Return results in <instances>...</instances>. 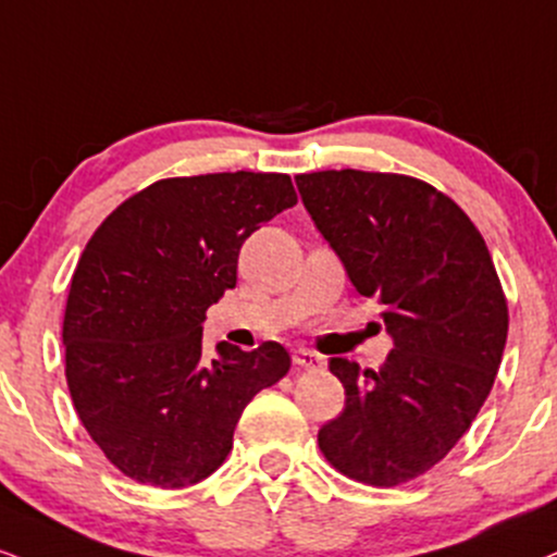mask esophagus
<instances>
[{
  "mask_svg": "<svg viewBox=\"0 0 557 557\" xmlns=\"http://www.w3.org/2000/svg\"><path fill=\"white\" fill-rule=\"evenodd\" d=\"M293 363L298 368H306V371H321V368H324V358L311 350H296V355H293Z\"/></svg>",
  "mask_w": 557,
  "mask_h": 557,
  "instance_id": "esophagus-1",
  "label": "esophagus"
}]
</instances>
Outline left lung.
Segmentation results:
<instances>
[{"label":"left lung","mask_w":557,"mask_h":557,"mask_svg":"<svg viewBox=\"0 0 557 557\" xmlns=\"http://www.w3.org/2000/svg\"><path fill=\"white\" fill-rule=\"evenodd\" d=\"M296 184L355 290L384 304L394 343L379 371L330 360L345 410L321 425L319 446L347 478L401 485L451 451L493 388L508 308L491 251L425 181L343 169Z\"/></svg>","instance_id":"obj_1"}]
</instances>
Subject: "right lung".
<instances>
[{
  "label": "right lung",
  "mask_w": 557,
  "mask_h": 557,
  "mask_svg": "<svg viewBox=\"0 0 557 557\" xmlns=\"http://www.w3.org/2000/svg\"><path fill=\"white\" fill-rule=\"evenodd\" d=\"M298 202L285 173L163 178L87 240L64 311L66 384L85 431L126 478L186 487L233 448L244 407L290 368L280 343L202 352L205 313L236 287L238 251Z\"/></svg>",
  "instance_id": "add662e5"
}]
</instances>
